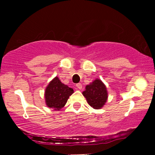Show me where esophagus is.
Listing matches in <instances>:
<instances>
[{"label": "esophagus", "mask_w": 155, "mask_h": 155, "mask_svg": "<svg viewBox=\"0 0 155 155\" xmlns=\"http://www.w3.org/2000/svg\"><path fill=\"white\" fill-rule=\"evenodd\" d=\"M76 87L79 89V90H81V89H82V85H81V84H80V83L76 84Z\"/></svg>", "instance_id": "34e87169"}]
</instances>
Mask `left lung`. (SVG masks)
<instances>
[{"instance_id": "8db88e82", "label": "left lung", "mask_w": 155, "mask_h": 155, "mask_svg": "<svg viewBox=\"0 0 155 155\" xmlns=\"http://www.w3.org/2000/svg\"><path fill=\"white\" fill-rule=\"evenodd\" d=\"M88 104L95 109H100L108 100V91L106 85L101 79H96L89 84L82 92Z\"/></svg>"}]
</instances>
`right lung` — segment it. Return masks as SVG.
<instances>
[{
	"label": "right lung",
	"instance_id": "1",
	"mask_svg": "<svg viewBox=\"0 0 155 155\" xmlns=\"http://www.w3.org/2000/svg\"><path fill=\"white\" fill-rule=\"evenodd\" d=\"M72 88L61 82L58 76L54 77L45 89L44 97L47 107L60 111L66 104L69 97L74 93Z\"/></svg>",
	"mask_w": 155,
	"mask_h": 155
}]
</instances>
